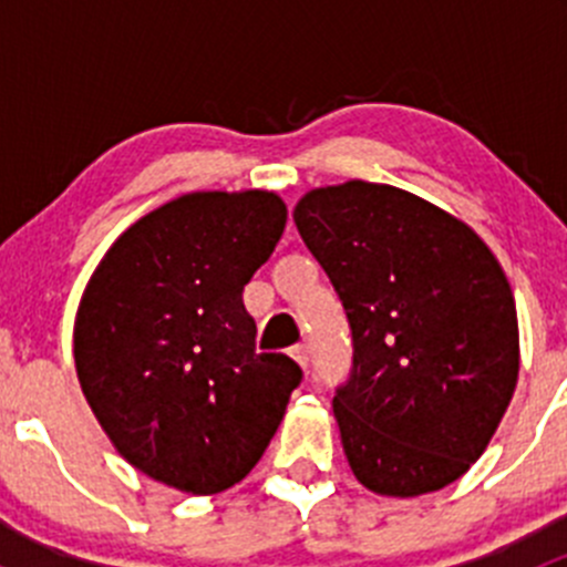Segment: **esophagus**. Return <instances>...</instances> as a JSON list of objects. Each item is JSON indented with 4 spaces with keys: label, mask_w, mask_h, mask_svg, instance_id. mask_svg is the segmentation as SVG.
I'll use <instances>...</instances> for the list:
<instances>
[{
    "label": "esophagus",
    "mask_w": 567,
    "mask_h": 567,
    "mask_svg": "<svg viewBox=\"0 0 567 567\" xmlns=\"http://www.w3.org/2000/svg\"><path fill=\"white\" fill-rule=\"evenodd\" d=\"M290 357H293L296 362H299L301 368L307 370V364H310V348H307V346H293V348H290Z\"/></svg>",
    "instance_id": "esophagus-1"
}]
</instances>
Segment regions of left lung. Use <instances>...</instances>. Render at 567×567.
Here are the masks:
<instances>
[{
    "label": "left lung",
    "mask_w": 567,
    "mask_h": 567,
    "mask_svg": "<svg viewBox=\"0 0 567 567\" xmlns=\"http://www.w3.org/2000/svg\"><path fill=\"white\" fill-rule=\"evenodd\" d=\"M293 221L351 326V373L331 405L357 480L403 499L455 483L518 381L502 266L472 227L386 183L316 188Z\"/></svg>",
    "instance_id": "obj_1"
}]
</instances>
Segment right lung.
Instances as JSON below:
<instances>
[{"mask_svg": "<svg viewBox=\"0 0 567 567\" xmlns=\"http://www.w3.org/2000/svg\"><path fill=\"white\" fill-rule=\"evenodd\" d=\"M285 221L271 192H194L131 225L90 277L73 326L79 384L147 477L219 494L277 433L301 368L255 351L244 285Z\"/></svg>", "mask_w": 567, "mask_h": 567, "instance_id": "right-lung-1", "label": "right lung"}]
</instances>
